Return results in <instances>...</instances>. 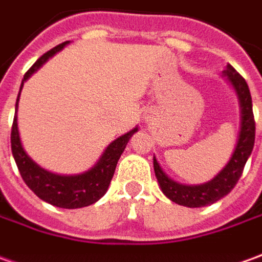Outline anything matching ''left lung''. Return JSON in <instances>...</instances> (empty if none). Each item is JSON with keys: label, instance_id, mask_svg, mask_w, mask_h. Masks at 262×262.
<instances>
[{"label": "left lung", "instance_id": "8db88e82", "mask_svg": "<svg viewBox=\"0 0 262 262\" xmlns=\"http://www.w3.org/2000/svg\"><path fill=\"white\" fill-rule=\"evenodd\" d=\"M224 73L225 76H228V80L235 89L239 99V107H241V130L238 136V143L227 166L209 182L196 186H186L169 179L154 156L155 175L161 185L162 192L170 201L179 205L201 208V206L211 205L221 198H224L225 195H228L239 181L244 166L252 152L255 142V120L252 113V99H251L250 89L245 79L231 64L227 66V70Z\"/></svg>", "mask_w": 262, "mask_h": 262}]
</instances>
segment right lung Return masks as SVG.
<instances>
[{
  "label": "right lung",
  "mask_w": 262,
  "mask_h": 262,
  "mask_svg": "<svg viewBox=\"0 0 262 262\" xmlns=\"http://www.w3.org/2000/svg\"><path fill=\"white\" fill-rule=\"evenodd\" d=\"M66 44H69V41L61 42L57 47L47 51L31 66V69L24 74V80L21 83L19 92L23 89L24 81L33 74L34 71L38 70L50 57L54 56ZM18 97H17L15 107L18 106ZM135 132H138V127L124 133L123 136L117 138L116 140H113L107 146V149L104 150V154L101 155L100 161L97 162L90 170H87L81 175H56V173L44 170L35 162L31 161V158L23 149L21 140H19L17 115L14 116L11 127V150L23 181L38 198L49 202L51 205L58 206V208L76 209V208L92 205L106 193L110 181L115 175L117 161H119L120 155L123 154L124 147Z\"/></svg>",
  "instance_id": "obj_1"
}]
</instances>
